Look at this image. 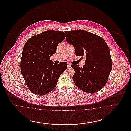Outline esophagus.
I'll return each instance as SVG.
<instances>
[{
    "instance_id": "1",
    "label": "esophagus",
    "mask_w": 131,
    "mask_h": 131,
    "mask_svg": "<svg viewBox=\"0 0 131 131\" xmlns=\"http://www.w3.org/2000/svg\"><path fill=\"white\" fill-rule=\"evenodd\" d=\"M71 66V64H70V63H68V65H67V69H69Z\"/></svg>"
}]
</instances>
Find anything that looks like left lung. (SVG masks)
<instances>
[{
	"instance_id": "left-lung-1",
	"label": "left lung",
	"mask_w": 131,
	"mask_h": 131,
	"mask_svg": "<svg viewBox=\"0 0 131 131\" xmlns=\"http://www.w3.org/2000/svg\"><path fill=\"white\" fill-rule=\"evenodd\" d=\"M66 41L75 48L77 56H85L83 67L72 65L75 70L73 79L81 90L94 93L106 85L112 69L110 50L99 36L81 29L65 31Z\"/></svg>"
}]
</instances>
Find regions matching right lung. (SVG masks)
<instances>
[{"instance_id": "add662e5", "label": "right lung", "mask_w": 131, "mask_h": 131, "mask_svg": "<svg viewBox=\"0 0 131 131\" xmlns=\"http://www.w3.org/2000/svg\"><path fill=\"white\" fill-rule=\"evenodd\" d=\"M65 37L62 31L47 30L32 36L26 42L23 50L20 70L32 93L42 96L56 87L67 63H54L50 57L56 53L57 45Z\"/></svg>"}]
</instances>
